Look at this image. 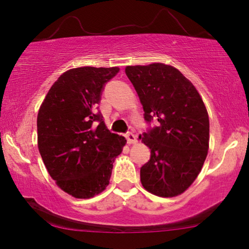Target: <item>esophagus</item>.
I'll list each match as a JSON object with an SVG mask.
<instances>
[{
    "mask_svg": "<svg viewBox=\"0 0 249 249\" xmlns=\"http://www.w3.org/2000/svg\"><path fill=\"white\" fill-rule=\"evenodd\" d=\"M125 137H126V140H127V143L128 144H133V143H136V135L134 134V133H132V132H127L125 134Z\"/></svg>",
    "mask_w": 249,
    "mask_h": 249,
    "instance_id": "34e87169",
    "label": "esophagus"
}]
</instances>
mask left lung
<instances>
[{
  "mask_svg": "<svg viewBox=\"0 0 249 249\" xmlns=\"http://www.w3.org/2000/svg\"><path fill=\"white\" fill-rule=\"evenodd\" d=\"M131 80L150 125L140 139L151 157L141 182L159 196H176L198 177L209 148V117L199 92L179 70L164 64L128 66Z\"/></svg>",
  "mask_w": 249,
  "mask_h": 249,
  "instance_id": "obj_1",
  "label": "left lung"
}]
</instances>
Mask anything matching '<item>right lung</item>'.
<instances>
[{
	"label": "right lung",
	"instance_id": "1",
	"mask_svg": "<svg viewBox=\"0 0 249 249\" xmlns=\"http://www.w3.org/2000/svg\"><path fill=\"white\" fill-rule=\"evenodd\" d=\"M120 68L70 69L51 86L38 113V147L50 177L78 199L101 194L126 140L106 128L97 105Z\"/></svg>",
	"mask_w": 249,
	"mask_h": 249
}]
</instances>
